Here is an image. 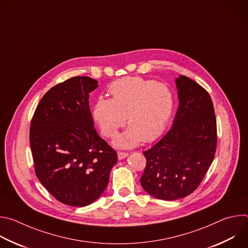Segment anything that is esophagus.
<instances>
[{
	"label": "esophagus",
	"instance_id": "34e87169",
	"mask_svg": "<svg viewBox=\"0 0 248 248\" xmlns=\"http://www.w3.org/2000/svg\"><path fill=\"white\" fill-rule=\"evenodd\" d=\"M127 156H128V153H126V152H122V151L118 152V159L119 160H123V159L126 158Z\"/></svg>",
	"mask_w": 248,
	"mask_h": 248
}]
</instances>
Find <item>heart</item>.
<instances>
[{
  "instance_id": "1",
  "label": "heart",
  "mask_w": 248,
  "mask_h": 248,
  "mask_svg": "<svg viewBox=\"0 0 248 248\" xmlns=\"http://www.w3.org/2000/svg\"><path fill=\"white\" fill-rule=\"evenodd\" d=\"M112 99L100 97L94 104L93 118L104 135L114 137L125 124L129 126L118 135L117 147L131 148L141 141L151 142L167 128L173 110V96L164 84L141 78H124L109 87Z\"/></svg>"
}]
</instances>
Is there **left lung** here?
Segmentation results:
<instances>
[{"instance_id": "left-lung-1", "label": "left lung", "mask_w": 248, "mask_h": 248, "mask_svg": "<svg viewBox=\"0 0 248 248\" xmlns=\"http://www.w3.org/2000/svg\"><path fill=\"white\" fill-rule=\"evenodd\" d=\"M179 108L171 128L144 151L146 167L140 179L144 190L157 199L176 200L200 185L217 147V124L213 102L198 83L175 78Z\"/></svg>"}]
</instances>
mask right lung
Wrapping results in <instances>:
<instances>
[{
  "instance_id": "1",
  "label": "right lung",
  "mask_w": 248,
  "mask_h": 248,
  "mask_svg": "<svg viewBox=\"0 0 248 248\" xmlns=\"http://www.w3.org/2000/svg\"><path fill=\"white\" fill-rule=\"evenodd\" d=\"M98 81L75 77L52 87L31 121L29 140L35 173L60 202L93 203L109 183L118 156L94 128L89 93Z\"/></svg>"
}]
</instances>
